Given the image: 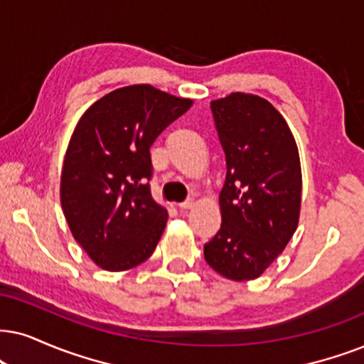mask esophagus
<instances>
[{"instance_id":"1","label":"esophagus","mask_w":364,"mask_h":364,"mask_svg":"<svg viewBox=\"0 0 364 364\" xmlns=\"http://www.w3.org/2000/svg\"><path fill=\"white\" fill-rule=\"evenodd\" d=\"M178 206L181 210H191L193 206H195V200H186V201H183V203H179Z\"/></svg>"}]
</instances>
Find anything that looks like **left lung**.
<instances>
[{"instance_id": "obj_1", "label": "left lung", "mask_w": 364, "mask_h": 364, "mask_svg": "<svg viewBox=\"0 0 364 364\" xmlns=\"http://www.w3.org/2000/svg\"><path fill=\"white\" fill-rule=\"evenodd\" d=\"M210 107L227 178L220 193L222 227L205 245V260L225 279L245 282L260 277L296 233L301 159L291 129L269 100L233 92Z\"/></svg>"}]
</instances>
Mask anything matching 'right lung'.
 Here are the masks:
<instances>
[{"label": "right lung", "instance_id": "add662e5", "mask_svg": "<svg viewBox=\"0 0 364 364\" xmlns=\"http://www.w3.org/2000/svg\"><path fill=\"white\" fill-rule=\"evenodd\" d=\"M193 105L149 84L121 87L85 110L63 158L60 203L73 238L109 272L153 255L168 211L151 196L149 148Z\"/></svg>", "mask_w": 364, "mask_h": 364}]
</instances>
